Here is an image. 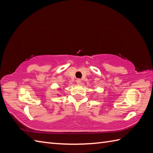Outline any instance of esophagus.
Returning <instances> with one entry per match:
<instances>
[{
    "label": "esophagus",
    "instance_id": "1",
    "mask_svg": "<svg viewBox=\"0 0 153 153\" xmlns=\"http://www.w3.org/2000/svg\"><path fill=\"white\" fill-rule=\"evenodd\" d=\"M76 83L77 85H81V84H82V81H81V79H77L76 80Z\"/></svg>",
    "mask_w": 153,
    "mask_h": 153
}]
</instances>
